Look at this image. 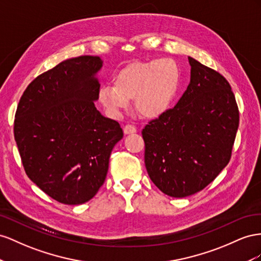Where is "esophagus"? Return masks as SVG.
I'll list each match as a JSON object with an SVG mask.
<instances>
[{
  "instance_id": "1",
  "label": "esophagus",
  "mask_w": 261,
  "mask_h": 261,
  "mask_svg": "<svg viewBox=\"0 0 261 261\" xmlns=\"http://www.w3.org/2000/svg\"><path fill=\"white\" fill-rule=\"evenodd\" d=\"M123 132H124V135H131V133L137 132V128L132 124H126L123 128Z\"/></svg>"
}]
</instances>
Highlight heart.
Instances as JSON below:
<instances>
[{
    "instance_id": "obj_1",
    "label": "heart",
    "mask_w": 261,
    "mask_h": 261,
    "mask_svg": "<svg viewBox=\"0 0 261 261\" xmlns=\"http://www.w3.org/2000/svg\"><path fill=\"white\" fill-rule=\"evenodd\" d=\"M179 77V68L172 59L132 62L115 74L113 86L99 87L97 99L113 118L120 116L129 106L130 99L135 100V107L141 116L156 118L173 101Z\"/></svg>"
}]
</instances>
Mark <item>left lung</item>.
<instances>
[{"label": "left lung", "instance_id": "1", "mask_svg": "<svg viewBox=\"0 0 261 261\" xmlns=\"http://www.w3.org/2000/svg\"><path fill=\"white\" fill-rule=\"evenodd\" d=\"M188 60L190 83L181 98L142 130L147 174L174 198L191 196L215 179L229 162L240 123L225 77Z\"/></svg>", "mask_w": 261, "mask_h": 261}]
</instances>
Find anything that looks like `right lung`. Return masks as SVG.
<instances>
[{"mask_svg":"<svg viewBox=\"0 0 261 261\" xmlns=\"http://www.w3.org/2000/svg\"><path fill=\"white\" fill-rule=\"evenodd\" d=\"M101 66L93 56L62 61L27 86L15 114L14 138L27 176L64 204L85 203L97 193L123 137L120 124L95 107Z\"/></svg>","mask_w":261,"mask_h":261,"instance_id":"1","label":"right lung"}]
</instances>
